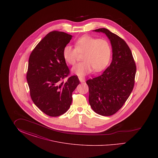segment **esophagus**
<instances>
[{"instance_id": "esophagus-1", "label": "esophagus", "mask_w": 158, "mask_h": 158, "mask_svg": "<svg viewBox=\"0 0 158 158\" xmlns=\"http://www.w3.org/2000/svg\"><path fill=\"white\" fill-rule=\"evenodd\" d=\"M79 79L80 82L81 83L85 82V79L84 77H82V76H79Z\"/></svg>"}]
</instances>
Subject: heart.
I'll return each mask as SVG.
<instances>
[{
  "mask_svg": "<svg viewBox=\"0 0 158 158\" xmlns=\"http://www.w3.org/2000/svg\"><path fill=\"white\" fill-rule=\"evenodd\" d=\"M79 54H83L84 61L72 68V72L77 75L83 76L93 69L99 72L107 66L111 57L112 47L105 39L84 35L76 40L75 48L68 44L63 50L64 59L70 65L75 64Z\"/></svg>",
  "mask_w": 158,
  "mask_h": 158,
  "instance_id": "b5f03b06",
  "label": "heart"
}]
</instances>
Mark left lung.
Wrapping results in <instances>:
<instances>
[{
  "label": "left lung",
  "mask_w": 158,
  "mask_h": 158,
  "mask_svg": "<svg viewBox=\"0 0 158 158\" xmlns=\"http://www.w3.org/2000/svg\"><path fill=\"white\" fill-rule=\"evenodd\" d=\"M103 32L110 39L113 50L110 65L101 75L89 79V102L99 115L110 116L117 113L130 95L135 79L136 66L132 53L126 41L106 28Z\"/></svg>",
  "instance_id": "left-lung-1"
}]
</instances>
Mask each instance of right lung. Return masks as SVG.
Returning <instances> with one entry per match:
<instances>
[{"mask_svg":"<svg viewBox=\"0 0 158 158\" xmlns=\"http://www.w3.org/2000/svg\"><path fill=\"white\" fill-rule=\"evenodd\" d=\"M72 36L54 31L46 35L34 48L28 61L27 80L31 98L45 114L57 117L66 113L72 101V92L80 81L76 75L66 82L70 70L63 56L64 47Z\"/></svg>","mask_w":158,"mask_h":158,"instance_id":"add662e5","label":"right lung"}]
</instances>
